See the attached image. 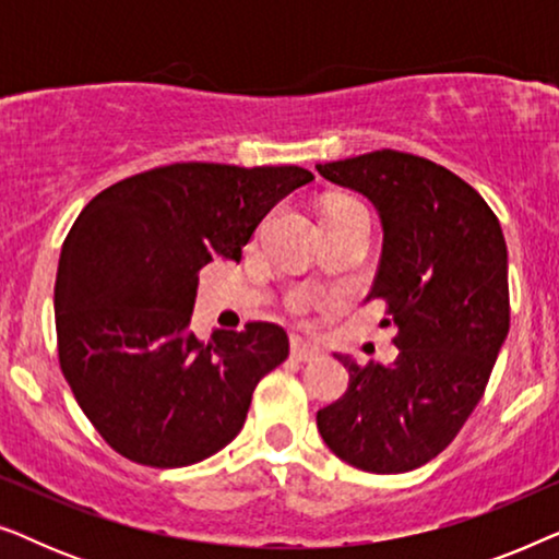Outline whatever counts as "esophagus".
I'll list each match as a JSON object with an SVG mask.
<instances>
[{"instance_id": "1", "label": "esophagus", "mask_w": 559, "mask_h": 559, "mask_svg": "<svg viewBox=\"0 0 559 559\" xmlns=\"http://www.w3.org/2000/svg\"><path fill=\"white\" fill-rule=\"evenodd\" d=\"M289 350H293V358H297V361H316L320 356V348L312 346L310 341L300 338V335H295L293 343H289Z\"/></svg>"}]
</instances>
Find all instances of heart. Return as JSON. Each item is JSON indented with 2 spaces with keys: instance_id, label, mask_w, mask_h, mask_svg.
Segmentation results:
<instances>
[{
  "instance_id": "obj_1",
  "label": "heart",
  "mask_w": 559,
  "mask_h": 559,
  "mask_svg": "<svg viewBox=\"0 0 559 559\" xmlns=\"http://www.w3.org/2000/svg\"><path fill=\"white\" fill-rule=\"evenodd\" d=\"M338 209H361V205H356V203H350V201H343V203H338Z\"/></svg>"
}]
</instances>
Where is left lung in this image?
<instances>
[{"label":"left lung","mask_w":559,"mask_h":559,"mask_svg":"<svg viewBox=\"0 0 559 559\" xmlns=\"http://www.w3.org/2000/svg\"><path fill=\"white\" fill-rule=\"evenodd\" d=\"M333 186L369 198L381 259L366 300L396 328L392 364L348 369V389L318 412L341 461L404 473L442 453L491 377L509 333V262L499 218L468 182L425 157L379 150L316 165Z\"/></svg>","instance_id":"8db88e82"}]
</instances>
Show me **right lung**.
<instances>
[{
	"label": "right lung",
	"mask_w": 559,
	"mask_h": 559,
	"mask_svg": "<svg viewBox=\"0 0 559 559\" xmlns=\"http://www.w3.org/2000/svg\"><path fill=\"white\" fill-rule=\"evenodd\" d=\"M312 180L297 165L175 163L119 180L75 218L56 277L58 358L119 455L182 468L239 435L289 341L274 323L198 341V272L213 259L239 262L266 213Z\"/></svg>",
	"instance_id": "obj_1"
}]
</instances>
